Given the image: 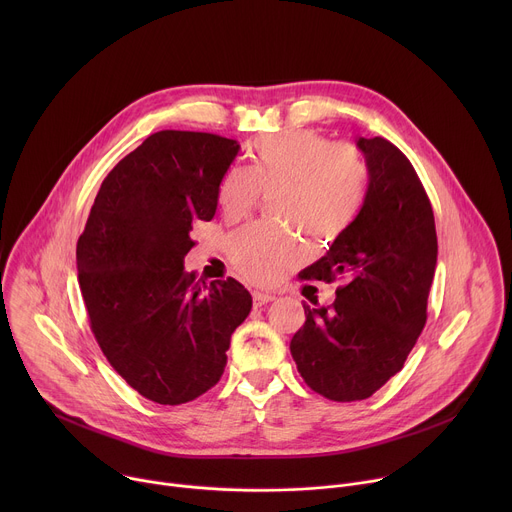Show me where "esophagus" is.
Returning <instances> with one entry per match:
<instances>
[{"label": "esophagus", "instance_id": "obj_1", "mask_svg": "<svg viewBox=\"0 0 512 512\" xmlns=\"http://www.w3.org/2000/svg\"><path fill=\"white\" fill-rule=\"evenodd\" d=\"M273 300H275L273 294H263V291H255V294H253V306L255 308H261V306H265V304H269Z\"/></svg>", "mask_w": 512, "mask_h": 512}]
</instances>
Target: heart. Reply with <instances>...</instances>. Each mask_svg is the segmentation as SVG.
<instances>
[{
  "label": "heart",
  "mask_w": 512,
  "mask_h": 512,
  "mask_svg": "<svg viewBox=\"0 0 512 512\" xmlns=\"http://www.w3.org/2000/svg\"><path fill=\"white\" fill-rule=\"evenodd\" d=\"M371 170L350 143L308 127L259 137L249 168L231 166L216 186V202L229 218L247 214L259 192H273L271 208L283 221L300 225L316 239L346 233L369 196ZM225 249L235 271L247 281L269 285L304 261V245L269 225H247L231 233Z\"/></svg>",
  "instance_id": "obj_1"
}]
</instances>
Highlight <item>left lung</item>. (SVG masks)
Segmentation results:
<instances>
[{
    "label": "left lung",
    "instance_id": "8db88e82",
    "mask_svg": "<svg viewBox=\"0 0 512 512\" xmlns=\"http://www.w3.org/2000/svg\"><path fill=\"white\" fill-rule=\"evenodd\" d=\"M371 170L367 202L306 279L344 283L324 308L304 304L289 344L306 385L332 401H360L397 375L425 320L437 263L431 202L405 154L385 137H358Z\"/></svg>",
    "mask_w": 512,
    "mask_h": 512
}]
</instances>
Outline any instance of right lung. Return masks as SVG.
I'll return each mask as SVG.
<instances>
[{
    "label": "right lung",
    "instance_id": "1",
    "mask_svg": "<svg viewBox=\"0 0 512 512\" xmlns=\"http://www.w3.org/2000/svg\"><path fill=\"white\" fill-rule=\"evenodd\" d=\"M241 145L158 131L103 180L77 243L91 330L111 367L160 405L194 401L225 373L231 334L253 300L233 277L184 271L192 223L216 212V186Z\"/></svg>",
    "mask_w": 512,
    "mask_h": 512
}]
</instances>
